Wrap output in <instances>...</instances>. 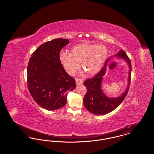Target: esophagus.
<instances>
[{
  "mask_svg": "<svg viewBox=\"0 0 154 154\" xmlns=\"http://www.w3.org/2000/svg\"><path fill=\"white\" fill-rule=\"evenodd\" d=\"M75 82H76L77 85H80L82 84L83 81L82 80V79L77 78V79H75Z\"/></svg>",
  "mask_w": 154,
  "mask_h": 154,
  "instance_id": "1",
  "label": "esophagus"
}]
</instances>
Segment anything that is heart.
I'll return each instance as SVG.
<instances>
[{
    "instance_id": "heart-1",
    "label": "heart",
    "mask_w": 154,
    "mask_h": 154,
    "mask_svg": "<svg viewBox=\"0 0 154 154\" xmlns=\"http://www.w3.org/2000/svg\"><path fill=\"white\" fill-rule=\"evenodd\" d=\"M107 56V50L103 45L79 44L71 49V53L61 52L59 60L70 75L79 69L80 64L83 71L88 75L97 73L102 68Z\"/></svg>"
}]
</instances>
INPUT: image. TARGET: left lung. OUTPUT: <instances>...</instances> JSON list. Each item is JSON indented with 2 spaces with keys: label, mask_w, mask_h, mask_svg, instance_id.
Masks as SVG:
<instances>
[{
  "label": "left lung",
  "mask_w": 154,
  "mask_h": 154,
  "mask_svg": "<svg viewBox=\"0 0 154 154\" xmlns=\"http://www.w3.org/2000/svg\"><path fill=\"white\" fill-rule=\"evenodd\" d=\"M115 57L125 60L128 64L129 69L128 78V84L126 90L122 95L117 97H108L103 93L101 87L103 77L106 73L107 66L112 58L114 57L108 58L102 70L93 78L88 79L84 82V85L87 89V94L83 100L84 106L91 113L96 116L105 115L115 110L123 102L129 91L132 72V65L130 59L122 50H120Z\"/></svg>",
  "instance_id": "8db88e82"
}]
</instances>
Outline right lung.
I'll return each instance as SVG.
<instances>
[{
	"label": "right lung",
	"instance_id": "1",
	"mask_svg": "<svg viewBox=\"0 0 154 154\" xmlns=\"http://www.w3.org/2000/svg\"><path fill=\"white\" fill-rule=\"evenodd\" d=\"M69 43L65 38H55L40 45L32 54L27 68V83L35 101L44 109H59L67 102V91L76 87L59 60V54Z\"/></svg>",
	"mask_w": 154,
	"mask_h": 154
}]
</instances>
